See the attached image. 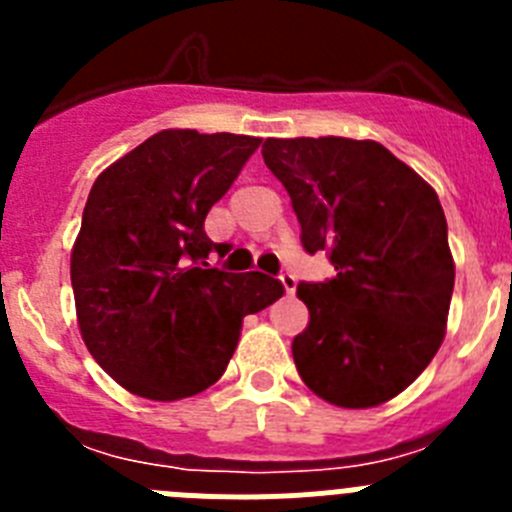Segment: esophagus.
Wrapping results in <instances>:
<instances>
[{"label":"esophagus","mask_w":512,"mask_h":512,"mask_svg":"<svg viewBox=\"0 0 512 512\" xmlns=\"http://www.w3.org/2000/svg\"><path fill=\"white\" fill-rule=\"evenodd\" d=\"M279 279H282V287L287 289V295H295V289H297L295 274H289V271H284V274Z\"/></svg>","instance_id":"34e87169"}]
</instances>
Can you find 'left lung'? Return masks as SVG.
Wrapping results in <instances>:
<instances>
[{"label":"left lung","instance_id":"8db88e82","mask_svg":"<svg viewBox=\"0 0 512 512\" xmlns=\"http://www.w3.org/2000/svg\"><path fill=\"white\" fill-rule=\"evenodd\" d=\"M261 156L287 189L307 253L336 277L300 282L310 323L292 343L302 382L338 408H374L431 364L454 292L438 194L382 143L266 138Z\"/></svg>","mask_w":512,"mask_h":512}]
</instances>
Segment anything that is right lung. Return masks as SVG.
Wrapping results in <instances>:
<instances>
[{"mask_svg":"<svg viewBox=\"0 0 512 512\" xmlns=\"http://www.w3.org/2000/svg\"><path fill=\"white\" fill-rule=\"evenodd\" d=\"M261 138L161 130L97 176L71 253L81 338L117 384L171 402L223 377L246 315L284 295L261 271L207 264L210 207Z\"/></svg>","mask_w":512,"mask_h":512,"instance_id":"add662e5","label":"right lung"}]
</instances>
